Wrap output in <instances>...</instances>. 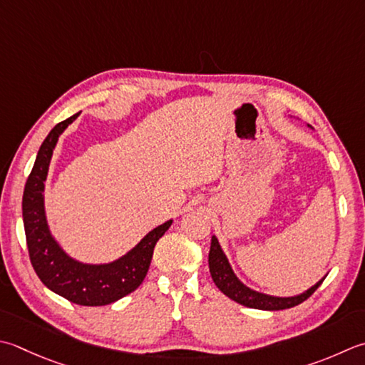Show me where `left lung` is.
I'll return each mask as SVG.
<instances>
[{
  "instance_id": "left-lung-1",
  "label": "left lung",
  "mask_w": 365,
  "mask_h": 365,
  "mask_svg": "<svg viewBox=\"0 0 365 365\" xmlns=\"http://www.w3.org/2000/svg\"><path fill=\"white\" fill-rule=\"evenodd\" d=\"M312 128L310 125H307ZM209 269H210V275L212 280L215 282L217 288L223 292L225 296L232 299L234 302H237L240 305L250 307V309H258V310H284V309H291V307H296L301 302H304L305 299H309L313 292L317 291L326 275L318 280L313 287L309 289H305L301 294L296 296H272V294H266V292L256 291L253 288L247 287V284L240 280V278L235 275L232 270V266L230 264V259H227L226 253L221 248L220 242L217 239V235H212V242H210V252H209Z\"/></svg>"
}]
</instances>
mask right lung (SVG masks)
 <instances>
[{"label":"right lung","mask_w":365,"mask_h":365,"mask_svg":"<svg viewBox=\"0 0 365 365\" xmlns=\"http://www.w3.org/2000/svg\"><path fill=\"white\" fill-rule=\"evenodd\" d=\"M78 115L81 112L56 125L42 142L25 185L21 215L28 253L41 282L73 304L99 307L118 301L144 282L156 242L169 230L173 220L153 227L131 250L110 262H82L66 253L50 231L44 190L56 142Z\"/></svg>","instance_id":"1"}]
</instances>
